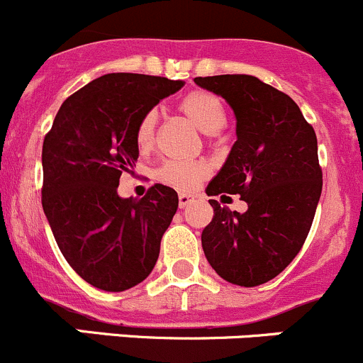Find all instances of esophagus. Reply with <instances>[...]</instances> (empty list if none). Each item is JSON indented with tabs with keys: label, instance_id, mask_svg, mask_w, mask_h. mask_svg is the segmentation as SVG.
<instances>
[{
	"label": "esophagus",
	"instance_id": "esophagus-1",
	"mask_svg": "<svg viewBox=\"0 0 363 363\" xmlns=\"http://www.w3.org/2000/svg\"><path fill=\"white\" fill-rule=\"evenodd\" d=\"M193 200H195V196H193V195H188V193H181V195H179V207H181V208L188 207V205L191 203Z\"/></svg>",
	"mask_w": 363,
	"mask_h": 363
}]
</instances>
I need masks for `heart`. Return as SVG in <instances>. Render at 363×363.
I'll return each instance as SVG.
<instances>
[{"mask_svg": "<svg viewBox=\"0 0 363 363\" xmlns=\"http://www.w3.org/2000/svg\"><path fill=\"white\" fill-rule=\"evenodd\" d=\"M184 113L205 135H216L225 128L226 111L223 101L208 91H191L179 104ZM158 112L149 111L137 126V144L140 149H149L155 144ZM208 167L205 161H167L156 170V179L161 184L177 191H191L207 177Z\"/></svg>", "mask_w": 363, "mask_h": 363, "instance_id": "1", "label": "heart"}]
</instances>
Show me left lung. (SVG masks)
Masks as SVG:
<instances>
[{"label": "left lung", "mask_w": 363, "mask_h": 363, "mask_svg": "<svg viewBox=\"0 0 363 363\" xmlns=\"http://www.w3.org/2000/svg\"><path fill=\"white\" fill-rule=\"evenodd\" d=\"M195 82L225 98L237 119L235 144L205 191L247 203L240 214L208 200L214 216L202 232L205 258L228 283L258 286L294 262L313 225L323 186L316 133L288 94L256 77Z\"/></svg>", "instance_id": "left-lung-1"}]
</instances>
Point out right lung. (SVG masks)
I'll return each instance as SVG.
<instances>
[{
	"instance_id": "obj_1",
	"label": "right lung",
	"mask_w": 363,
	"mask_h": 363,
	"mask_svg": "<svg viewBox=\"0 0 363 363\" xmlns=\"http://www.w3.org/2000/svg\"><path fill=\"white\" fill-rule=\"evenodd\" d=\"M182 86L108 73L68 96L43 138V212L65 259L94 288L130 290L155 269L177 193L155 184L144 199H121L117 186L138 158L140 119Z\"/></svg>"
}]
</instances>
